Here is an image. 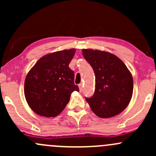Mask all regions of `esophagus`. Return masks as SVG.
Listing matches in <instances>:
<instances>
[{
  "label": "esophagus",
  "instance_id": "1",
  "mask_svg": "<svg viewBox=\"0 0 156 156\" xmlns=\"http://www.w3.org/2000/svg\"><path fill=\"white\" fill-rule=\"evenodd\" d=\"M79 88H80V91H82L83 90V83H80L79 84Z\"/></svg>",
  "mask_w": 156,
  "mask_h": 156
}]
</instances>
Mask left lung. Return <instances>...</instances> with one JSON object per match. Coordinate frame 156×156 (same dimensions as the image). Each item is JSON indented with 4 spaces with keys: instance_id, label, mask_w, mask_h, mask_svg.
<instances>
[{
    "instance_id": "1",
    "label": "left lung",
    "mask_w": 156,
    "mask_h": 156,
    "mask_svg": "<svg viewBox=\"0 0 156 156\" xmlns=\"http://www.w3.org/2000/svg\"><path fill=\"white\" fill-rule=\"evenodd\" d=\"M83 55L95 73L94 94L85 98L91 110L101 118L120 114L132 96L131 73L120 58L108 52L83 49Z\"/></svg>"
}]
</instances>
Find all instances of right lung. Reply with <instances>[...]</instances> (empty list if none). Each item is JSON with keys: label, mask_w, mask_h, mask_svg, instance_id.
<instances>
[{"label": "right lung", "mask_w": 156, "mask_h": 156, "mask_svg": "<svg viewBox=\"0 0 156 156\" xmlns=\"http://www.w3.org/2000/svg\"><path fill=\"white\" fill-rule=\"evenodd\" d=\"M75 49L47 54L40 58L27 75L24 95L33 112L51 118L59 115L68 104L74 84V72L69 68Z\"/></svg>", "instance_id": "right-lung-1"}]
</instances>
